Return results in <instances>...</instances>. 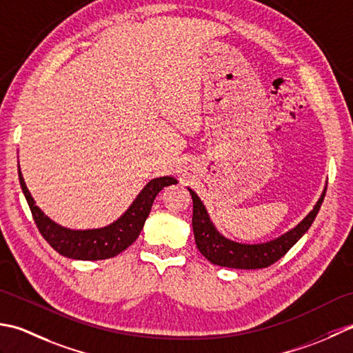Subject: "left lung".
Instances as JSON below:
<instances>
[{
	"instance_id": "8db88e82",
	"label": "left lung",
	"mask_w": 353,
	"mask_h": 353,
	"mask_svg": "<svg viewBox=\"0 0 353 353\" xmlns=\"http://www.w3.org/2000/svg\"><path fill=\"white\" fill-rule=\"evenodd\" d=\"M326 187L323 189L321 196L315 203L312 210L296 227L283 233L282 236L276 237V239L261 243H241L228 239V237L219 233L218 228L212 222L210 214H208L203 201L199 199L195 192L187 187L193 201L192 227L193 234H195L196 247L207 261H210L213 265H219V267L237 270L267 268L277 262L280 257H283L292 245H296L300 237L307 232L309 227L312 225L323 199H325Z\"/></svg>"
}]
</instances>
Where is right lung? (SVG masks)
<instances>
[{"label": "right lung", "mask_w": 353, "mask_h": 353, "mask_svg": "<svg viewBox=\"0 0 353 353\" xmlns=\"http://www.w3.org/2000/svg\"><path fill=\"white\" fill-rule=\"evenodd\" d=\"M18 175L21 189H23L36 227H38L42 237L57 253L70 259H77V261H102V259L117 256L126 250L139 237L146 218L149 216L155 196L164 187L178 183L174 176L150 179L132 201V204L128 207V210L112 224L100 228L73 230L59 225L53 219H50L38 205H34V199L27 189L19 164Z\"/></svg>", "instance_id": "1"}]
</instances>
